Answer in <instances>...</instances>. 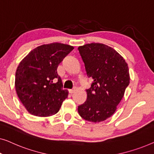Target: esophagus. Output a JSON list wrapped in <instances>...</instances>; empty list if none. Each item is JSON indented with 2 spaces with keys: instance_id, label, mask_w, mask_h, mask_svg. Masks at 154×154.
<instances>
[{
  "instance_id": "obj_1",
  "label": "esophagus",
  "mask_w": 154,
  "mask_h": 154,
  "mask_svg": "<svg viewBox=\"0 0 154 154\" xmlns=\"http://www.w3.org/2000/svg\"><path fill=\"white\" fill-rule=\"evenodd\" d=\"M75 90H76V88H72V89H70V90H69V93H70V94H72L75 91Z\"/></svg>"
}]
</instances>
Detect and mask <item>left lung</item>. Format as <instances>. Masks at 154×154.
<instances>
[{"label":"left lung","instance_id":"8db88e82","mask_svg":"<svg viewBox=\"0 0 154 154\" xmlns=\"http://www.w3.org/2000/svg\"><path fill=\"white\" fill-rule=\"evenodd\" d=\"M86 75L93 79L86 90L87 99L78 106L80 116L94 123L103 121L116 112L130 84L129 69L123 56L111 47L90 43L78 47Z\"/></svg>","mask_w":154,"mask_h":154}]
</instances>
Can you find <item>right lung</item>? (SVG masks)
I'll return each mask as SVG.
<instances>
[{"instance_id": "right-lung-1", "label": "right lung", "mask_w": 154, "mask_h": 154, "mask_svg": "<svg viewBox=\"0 0 154 154\" xmlns=\"http://www.w3.org/2000/svg\"><path fill=\"white\" fill-rule=\"evenodd\" d=\"M74 47L59 42L37 47L21 60L15 75L19 100L32 115L47 117L59 111L68 97L57 68Z\"/></svg>"}]
</instances>
